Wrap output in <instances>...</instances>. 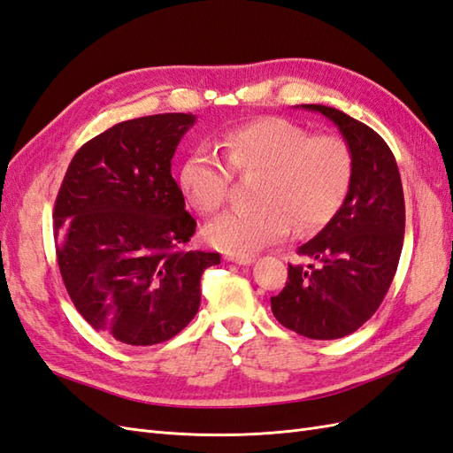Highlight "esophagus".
<instances>
[{
	"label": "esophagus",
	"mask_w": 453,
	"mask_h": 453,
	"mask_svg": "<svg viewBox=\"0 0 453 453\" xmlns=\"http://www.w3.org/2000/svg\"><path fill=\"white\" fill-rule=\"evenodd\" d=\"M226 260L239 264V265H249L254 262V257H235V254H226Z\"/></svg>",
	"instance_id": "esophagus-1"
}]
</instances>
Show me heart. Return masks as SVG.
Masks as SVG:
<instances>
[{"mask_svg": "<svg viewBox=\"0 0 453 453\" xmlns=\"http://www.w3.org/2000/svg\"><path fill=\"white\" fill-rule=\"evenodd\" d=\"M222 149L229 168L257 173L247 211H229L206 226L212 247L249 257L295 226L300 234L326 226L339 212L354 176L352 150L333 134L310 135L306 127L265 116L226 132ZM211 150L196 149L183 160L178 183L196 211L216 212L227 199L231 172Z\"/></svg>", "mask_w": 453, "mask_h": 453, "instance_id": "b5f03b06", "label": "heart"}]
</instances>
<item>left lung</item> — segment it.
Segmentation results:
<instances>
[{
  "label": "left lung",
  "mask_w": 453,
  "mask_h": 453,
  "mask_svg": "<svg viewBox=\"0 0 453 453\" xmlns=\"http://www.w3.org/2000/svg\"><path fill=\"white\" fill-rule=\"evenodd\" d=\"M300 107L339 127L352 150L354 176L339 212L298 247L311 264H288V281L272 296V311L287 329L331 341L362 327L388 293L403 245V189L396 158L377 132L333 107Z\"/></svg>",
  "instance_id": "obj_1"
}]
</instances>
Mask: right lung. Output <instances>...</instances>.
<instances>
[{
	"label": "right lung",
	"mask_w": 453,
	"mask_h": 453,
	"mask_svg": "<svg viewBox=\"0 0 453 453\" xmlns=\"http://www.w3.org/2000/svg\"><path fill=\"white\" fill-rule=\"evenodd\" d=\"M166 112L114 124L76 150L53 208L57 262L91 327L130 346L170 341L201 306L218 252L189 250L196 222L172 178L195 124Z\"/></svg>",
	"instance_id": "right-lung-1"
}]
</instances>
